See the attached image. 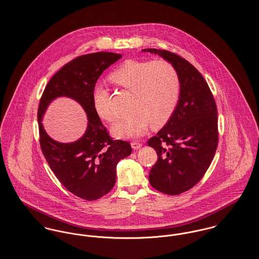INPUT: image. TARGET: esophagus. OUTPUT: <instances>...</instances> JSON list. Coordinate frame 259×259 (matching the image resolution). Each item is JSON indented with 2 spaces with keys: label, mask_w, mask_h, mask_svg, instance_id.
Segmentation results:
<instances>
[{
  "label": "esophagus",
  "mask_w": 259,
  "mask_h": 259,
  "mask_svg": "<svg viewBox=\"0 0 259 259\" xmlns=\"http://www.w3.org/2000/svg\"><path fill=\"white\" fill-rule=\"evenodd\" d=\"M131 146H132V148L134 149V150H137V149H139L141 146H142V144L140 143V142H132L131 143Z\"/></svg>",
  "instance_id": "1"
}]
</instances>
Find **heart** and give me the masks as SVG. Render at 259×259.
Masks as SVG:
<instances>
[{
	"label": "heart",
	"mask_w": 259,
	"mask_h": 259,
	"mask_svg": "<svg viewBox=\"0 0 259 259\" xmlns=\"http://www.w3.org/2000/svg\"><path fill=\"white\" fill-rule=\"evenodd\" d=\"M109 80L132 94L129 103L131 112L112 127V133L117 138L140 137L145 134L150 124L152 128L164 126L179 101L178 72L165 60H126L109 75ZM92 100L94 110L101 119L107 122L115 119L109 93L105 88L95 87Z\"/></svg>",
	"instance_id": "obj_1"
}]
</instances>
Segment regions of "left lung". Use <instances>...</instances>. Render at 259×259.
Segmentation results:
<instances>
[{"label":"left lung","mask_w":259,"mask_h":259,"mask_svg":"<svg viewBox=\"0 0 259 259\" xmlns=\"http://www.w3.org/2000/svg\"><path fill=\"white\" fill-rule=\"evenodd\" d=\"M171 63L180 78V97L166 125L150 138L157 162L150 184L168 194H181L196 185L212 162L218 144L217 108L199 71L182 57L166 50L144 49Z\"/></svg>","instance_id":"left-lung-1"}]
</instances>
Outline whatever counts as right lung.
Returning a JSON list of instances; mask_svg holds the SVG:
<instances>
[{
	"mask_svg": "<svg viewBox=\"0 0 259 259\" xmlns=\"http://www.w3.org/2000/svg\"><path fill=\"white\" fill-rule=\"evenodd\" d=\"M122 58L121 54L97 52L82 55L62 67L49 81L38 109L40 145L55 176L74 195L96 200L110 192L116 182L118 162L130 155L127 141L113 140L96 114L92 93L104 71ZM58 97H68L87 112L89 125L84 135L71 144L52 140L41 124L48 106Z\"/></svg>",
	"mask_w": 259,
	"mask_h": 259,
	"instance_id": "1",
	"label": "right lung"
}]
</instances>
